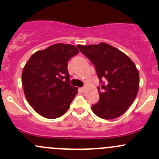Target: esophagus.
<instances>
[{
    "label": "esophagus",
    "mask_w": 159,
    "mask_h": 159,
    "mask_svg": "<svg viewBox=\"0 0 159 159\" xmlns=\"http://www.w3.org/2000/svg\"><path fill=\"white\" fill-rule=\"evenodd\" d=\"M78 90H79V91H80V92H82V93H84V91H85V88H80L79 89H78Z\"/></svg>",
    "instance_id": "34e87169"
}]
</instances>
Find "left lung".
<instances>
[{
	"instance_id": "obj_1",
	"label": "left lung",
	"mask_w": 159,
	"mask_h": 159,
	"mask_svg": "<svg viewBox=\"0 0 159 159\" xmlns=\"http://www.w3.org/2000/svg\"><path fill=\"white\" fill-rule=\"evenodd\" d=\"M77 46L91 60L103 83L102 91L98 88L99 102L91 110L102 119L119 117L131 106L138 93L139 74L136 65L125 53L105 43Z\"/></svg>"
}]
</instances>
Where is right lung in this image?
I'll return each instance as SVG.
<instances>
[{"mask_svg":"<svg viewBox=\"0 0 159 159\" xmlns=\"http://www.w3.org/2000/svg\"><path fill=\"white\" fill-rule=\"evenodd\" d=\"M78 52L73 45L56 43L36 52L25 65L22 72L25 97L43 117L62 116L76 96L78 88L70 85L67 66Z\"/></svg>","mask_w":159,"mask_h":159,"instance_id":"right-lung-1","label":"right lung"}]
</instances>
